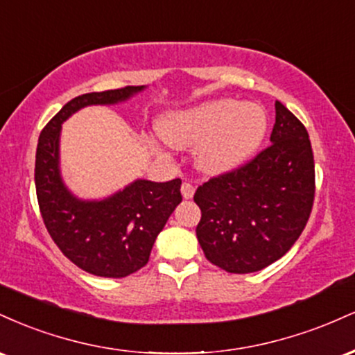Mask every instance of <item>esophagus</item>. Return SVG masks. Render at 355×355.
<instances>
[{
	"label": "esophagus",
	"mask_w": 355,
	"mask_h": 355,
	"mask_svg": "<svg viewBox=\"0 0 355 355\" xmlns=\"http://www.w3.org/2000/svg\"><path fill=\"white\" fill-rule=\"evenodd\" d=\"M182 195H183V198H187V200H189V198H191L193 197V193H195V187L191 185V183H189V182H183L182 183Z\"/></svg>",
	"instance_id": "esophagus-1"
}]
</instances>
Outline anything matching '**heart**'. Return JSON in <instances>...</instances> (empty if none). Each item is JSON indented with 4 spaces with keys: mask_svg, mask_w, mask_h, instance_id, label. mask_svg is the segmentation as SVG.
<instances>
[{
    "mask_svg": "<svg viewBox=\"0 0 355 355\" xmlns=\"http://www.w3.org/2000/svg\"><path fill=\"white\" fill-rule=\"evenodd\" d=\"M267 125L259 105L222 98L168 113L158 123V133L173 148L197 146L198 168L220 175L235 170L257 152Z\"/></svg>",
    "mask_w": 355,
    "mask_h": 355,
    "instance_id": "obj_1",
    "label": "heart"
}]
</instances>
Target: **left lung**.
<instances>
[{"label": "left lung", "instance_id": "left-lung-1", "mask_svg": "<svg viewBox=\"0 0 355 355\" xmlns=\"http://www.w3.org/2000/svg\"><path fill=\"white\" fill-rule=\"evenodd\" d=\"M272 145L250 164L210 178L195 191L197 239L214 266L250 274L284 257L302 234L313 203L315 170L305 126L275 101Z\"/></svg>", "mask_w": 355, "mask_h": 355}]
</instances>
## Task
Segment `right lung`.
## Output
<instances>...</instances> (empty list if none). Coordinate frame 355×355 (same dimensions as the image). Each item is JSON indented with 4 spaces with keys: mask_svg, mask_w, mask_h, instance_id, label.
I'll list each match as a JSON object with an SVG mask.
<instances>
[{
    "mask_svg": "<svg viewBox=\"0 0 355 355\" xmlns=\"http://www.w3.org/2000/svg\"><path fill=\"white\" fill-rule=\"evenodd\" d=\"M145 88L141 85L76 96L40 135L35 183L43 222L60 250L88 274L121 279L146 266L155 240L182 202V180L137 178L105 198L76 197L61 177V125L81 108L123 103Z\"/></svg>",
    "mask_w": 355,
    "mask_h": 355,
    "instance_id": "1",
    "label": "right lung"
}]
</instances>
